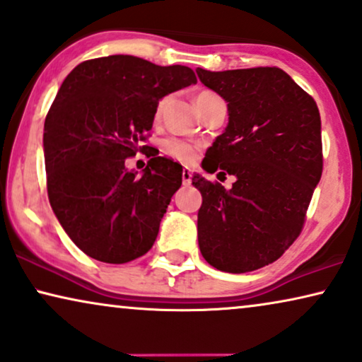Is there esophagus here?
<instances>
[{
    "instance_id": "1",
    "label": "esophagus",
    "mask_w": 362,
    "mask_h": 362,
    "mask_svg": "<svg viewBox=\"0 0 362 362\" xmlns=\"http://www.w3.org/2000/svg\"><path fill=\"white\" fill-rule=\"evenodd\" d=\"M191 177H192V173L189 168H182V182H185V185H189Z\"/></svg>"
}]
</instances>
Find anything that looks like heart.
Here are the masks:
<instances>
[{
	"label": "heart",
	"mask_w": 362,
	"mask_h": 362,
	"mask_svg": "<svg viewBox=\"0 0 362 362\" xmlns=\"http://www.w3.org/2000/svg\"><path fill=\"white\" fill-rule=\"evenodd\" d=\"M212 97H217L216 93L212 92H201L199 95L196 97V103L201 102V100H206V98H212ZM166 102L168 98L163 97L160 102L156 103V108H155V118L156 120H160L161 115H163V110H165L166 107ZM163 150L168 155L176 158V160H181V161H192L196 158V148L191 145V143H187L185 140H177V138H168L163 143Z\"/></svg>",
	"instance_id": "obj_1"
}]
</instances>
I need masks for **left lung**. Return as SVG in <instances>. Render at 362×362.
<instances>
[{
  "mask_svg": "<svg viewBox=\"0 0 362 362\" xmlns=\"http://www.w3.org/2000/svg\"><path fill=\"white\" fill-rule=\"evenodd\" d=\"M196 72L229 113L202 168L235 177L226 189L192 176L202 196L197 240L214 269L245 274L280 259L303 227L323 171L320 112L279 67Z\"/></svg>",
  "mask_w": 362,
  "mask_h": 362,
  "instance_id": "left-lung-1",
  "label": "left lung"
}]
</instances>
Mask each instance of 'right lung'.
<instances>
[{
  "label": "right lung",
  "mask_w": 362,
  "mask_h": 362,
  "mask_svg": "<svg viewBox=\"0 0 362 362\" xmlns=\"http://www.w3.org/2000/svg\"><path fill=\"white\" fill-rule=\"evenodd\" d=\"M196 82L186 66L123 54L78 64L62 82L44 123L47 194L83 254L125 264L155 244L182 166L155 156L138 176L125 160L151 130L156 103Z\"/></svg>",
  "instance_id": "1"
}]
</instances>
